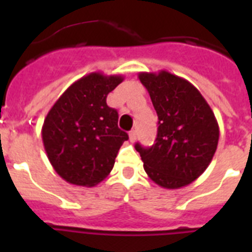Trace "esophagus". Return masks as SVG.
Returning a JSON list of instances; mask_svg holds the SVG:
<instances>
[{
    "label": "esophagus",
    "mask_w": 252,
    "mask_h": 252,
    "mask_svg": "<svg viewBox=\"0 0 252 252\" xmlns=\"http://www.w3.org/2000/svg\"><path fill=\"white\" fill-rule=\"evenodd\" d=\"M129 140H130V142H134L136 141V140H137V132H136V130H130L129 132Z\"/></svg>",
    "instance_id": "1"
}]
</instances>
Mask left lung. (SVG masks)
I'll use <instances>...</instances> for the list:
<instances>
[{"label":"left lung","mask_w":252,"mask_h":252,"mask_svg":"<svg viewBox=\"0 0 252 252\" xmlns=\"http://www.w3.org/2000/svg\"><path fill=\"white\" fill-rule=\"evenodd\" d=\"M158 115L156 144H136L146 174L167 189L186 187L203 174L215 156L220 128L213 111L191 82L161 70L138 73Z\"/></svg>","instance_id":"1"}]
</instances>
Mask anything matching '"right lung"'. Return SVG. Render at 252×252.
I'll return each mask as SVG.
<instances>
[{
	"mask_svg": "<svg viewBox=\"0 0 252 252\" xmlns=\"http://www.w3.org/2000/svg\"><path fill=\"white\" fill-rule=\"evenodd\" d=\"M124 77L94 72L72 84L44 119L41 137L55 171L74 186L93 187L111 172L128 134L107 95Z\"/></svg>",
	"mask_w": 252,
	"mask_h": 252,
	"instance_id": "right-lung-1",
	"label": "right lung"
}]
</instances>
